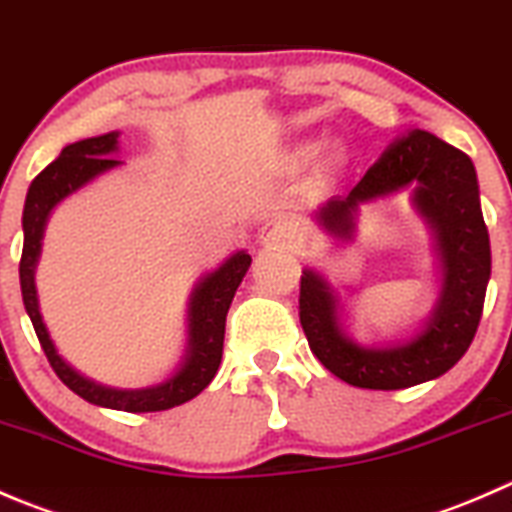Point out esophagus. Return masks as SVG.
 Here are the masks:
<instances>
[{
	"mask_svg": "<svg viewBox=\"0 0 512 512\" xmlns=\"http://www.w3.org/2000/svg\"><path fill=\"white\" fill-rule=\"evenodd\" d=\"M296 239V229H293L291 221L286 219H271L261 226V234L258 241L263 246H288Z\"/></svg>",
	"mask_w": 512,
	"mask_h": 512,
	"instance_id": "34e87169",
	"label": "esophagus"
}]
</instances>
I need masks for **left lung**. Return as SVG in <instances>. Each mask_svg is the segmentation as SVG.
Returning a JSON list of instances; mask_svg holds the SVG:
<instances>
[{
  "instance_id": "1",
  "label": "left lung",
  "mask_w": 512,
  "mask_h": 512,
  "mask_svg": "<svg viewBox=\"0 0 512 512\" xmlns=\"http://www.w3.org/2000/svg\"><path fill=\"white\" fill-rule=\"evenodd\" d=\"M411 191L416 214L433 234L440 293L423 326L403 341L363 346L341 323V298L313 268H303L298 316L313 356L341 381L371 391H398L433 381L468 351L490 281V239L480 211L475 166L430 131L393 141L348 196H333L316 221L338 241L356 236L361 206Z\"/></svg>"
}]
</instances>
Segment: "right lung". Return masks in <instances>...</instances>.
<instances>
[{"label": "right lung", "mask_w": 512, "mask_h": 512, "mask_svg": "<svg viewBox=\"0 0 512 512\" xmlns=\"http://www.w3.org/2000/svg\"><path fill=\"white\" fill-rule=\"evenodd\" d=\"M116 151H119V131L74 141V144L64 146L59 159H54L29 186L22 214L24 249L22 261H19L24 308L32 318V326L37 331V338L42 343L44 353H47L49 363H52L54 373L62 378L64 386L72 388L84 401L126 413L169 411V408L196 398L214 381L216 371H219L221 353H224L226 313H229L231 301H234L236 288H239L246 271H249L251 256L246 251H236L219 268L199 278V283H196L189 296V311H186V323H189L186 353L181 358L179 368L166 381L146 388H111L104 386V383L91 381V378L82 376L77 368L69 366L59 356L57 346H54L52 336L47 331V323L42 318V311H39L34 271H37L44 229H47L52 211L67 196L84 189L96 176L124 164L114 156Z\"/></svg>", "instance_id": "obj_1"}]
</instances>
